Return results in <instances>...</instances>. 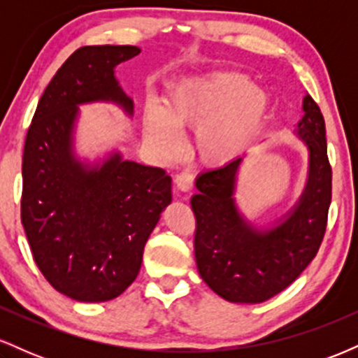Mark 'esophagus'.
I'll return each mask as SVG.
<instances>
[{"label": "esophagus", "instance_id": "obj_1", "mask_svg": "<svg viewBox=\"0 0 358 358\" xmlns=\"http://www.w3.org/2000/svg\"><path fill=\"white\" fill-rule=\"evenodd\" d=\"M175 183H176V188L182 192H190L193 188V183H195V178H193L192 173H180L178 176L175 178Z\"/></svg>", "mask_w": 358, "mask_h": 358}]
</instances>
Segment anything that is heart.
Listing matches in <instances>:
<instances>
[{
	"label": "heart",
	"mask_w": 358,
	"mask_h": 358,
	"mask_svg": "<svg viewBox=\"0 0 358 358\" xmlns=\"http://www.w3.org/2000/svg\"><path fill=\"white\" fill-rule=\"evenodd\" d=\"M268 101L249 79L237 72L190 77L168 92L165 108L150 102L145 131L166 156L182 150L180 129H195V151L203 163L224 165L244 150L261 124Z\"/></svg>",
	"instance_id": "obj_1"
}]
</instances>
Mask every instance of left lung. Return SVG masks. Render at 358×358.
Returning <instances> with one entry per match:
<instances>
[{
    "mask_svg": "<svg viewBox=\"0 0 358 358\" xmlns=\"http://www.w3.org/2000/svg\"><path fill=\"white\" fill-rule=\"evenodd\" d=\"M298 136L310 150L308 182L299 202L279 224L256 229L237 210V171L244 158L205 171L192 196L195 213V259L212 291L232 303H262L276 296L313 261L327 231L331 202V166L327 155L324 119L311 96Z\"/></svg>",
    "mask_w": 358,
    "mask_h": 358,
    "instance_id": "8db88e82",
    "label": "left lung"
}]
</instances>
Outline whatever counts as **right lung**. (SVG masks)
<instances>
[{
  "mask_svg": "<svg viewBox=\"0 0 358 358\" xmlns=\"http://www.w3.org/2000/svg\"><path fill=\"white\" fill-rule=\"evenodd\" d=\"M133 45L80 47L64 62L36 106L23 151L22 224L31 254L50 285L84 303L117 298L141 268L145 244L171 202L163 168L110 155L99 166L73 156L79 104L133 101L114 77Z\"/></svg>",
  "mask_w": 358,
  "mask_h": 358,
  "instance_id": "right-lung-1",
  "label": "right lung"
}]
</instances>
